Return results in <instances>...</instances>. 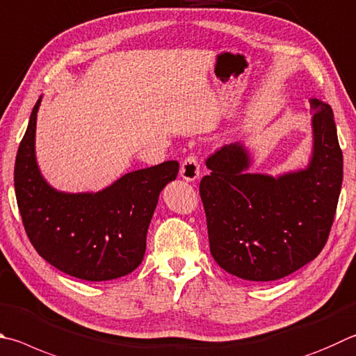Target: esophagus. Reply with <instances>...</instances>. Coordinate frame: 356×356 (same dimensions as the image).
I'll return each instance as SVG.
<instances>
[{
    "mask_svg": "<svg viewBox=\"0 0 356 356\" xmlns=\"http://www.w3.org/2000/svg\"><path fill=\"white\" fill-rule=\"evenodd\" d=\"M200 174V165H199V160L195 156V154H190V156H186L182 161V165H180V176L182 179L188 180V182H193V180H196Z\"/></svg>",
    "mask_w": 356,
    "mask_h": 356,
    "instance_id": "esophagus-1",
    "label": "esophagus"
}]
</instances>
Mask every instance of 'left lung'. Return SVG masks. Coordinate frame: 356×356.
<instances>
[{
	"label": "left lung",
	"mask_w": 356,
	"mask_h": 356,
	"mask_svg": "<svg viewBox=\"0 0 356 356\" xmlns=\"http://www.w3.org/2000/svg\"><path fill=\"white\" fill-rule=\"evenodd\" d=\"M313 156L307 170L270 177L250 174L240 143L207 159L200 180L210 252L229 274L273 282L321 254L330 235L342 185V151L332 107L309 99Z\"/></svg>",
	"instance_id": "8db88e82"
}]
</instances>
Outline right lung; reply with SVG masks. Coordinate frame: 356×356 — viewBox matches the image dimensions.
Masks as SVG:
<instances>
[{
    "mask_svg": "<svg viewBox=\"0 0 356 356\" xmlns=\"http://www.w3.org/2000/svg\"><path fill=\"white\" fill-rule=\"evenodd\" d=\"M32 108L18 147L14 182L18 210L31 244L49 264L76 279L113 280L143 261L147 227L160 191L177 177L176 160L127 172L98 193H62L42 177L35 161Z\"/></svg>",
    "mask_w": 356,
    "mask_h": 356,
    "instance_id": "obj_1",
    "label": "right lung"
}]
</instances>
